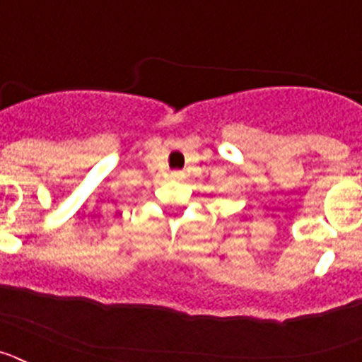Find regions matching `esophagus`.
<instances>
[{
    "label": "esophagus",
    "instance_id": "obj_1",
    "mask_svg": "<svg viewBox=\"0 0 362 362\" xmlns=\"http://www.w3.org/2000/svg\"><path fill=\"white\" fill-rule=\"evenodd\" d=\"M174 175L175 177H181V175H183V172H174Z\"/></svg>",
    "mask_w": 362,
    "mask_h": 362
}]
</instances>
